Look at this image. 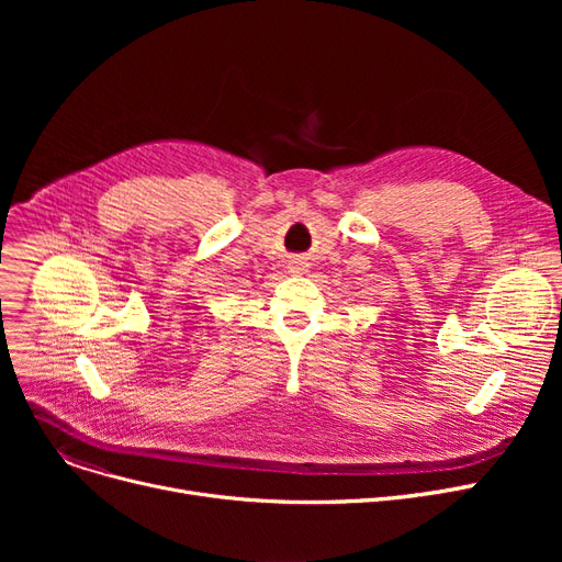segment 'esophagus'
Listing matches in <instances>:
<instances>
[{
	"instance_id": "1",
	"label": "esophagus",
	"mask_w": 562,
	"mask_h": 562,
	"mask_svg": "<svg viewBox=\"0 0 562 562\" xmlns=\"http://www.w3.org/2000/svg\"><path fill=\"white\" fill-rule=\"evenodd\" d=\"M307 269V263H305V259H301V257H293L291 261H289V271L291 273H303Z\"/></svg>"
}]
</instances>
